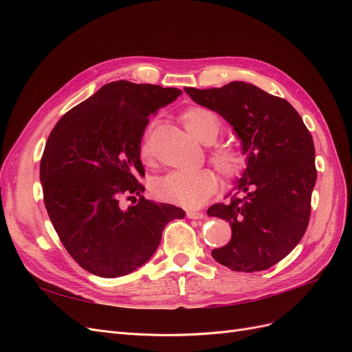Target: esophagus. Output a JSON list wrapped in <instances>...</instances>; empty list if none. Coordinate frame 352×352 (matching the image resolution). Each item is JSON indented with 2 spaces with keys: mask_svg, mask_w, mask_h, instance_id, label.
<instances>
[{
  "mask_svg": "<svg viewBox=\"0 0 352 352\" xmlns=\"http://www.w3.org/2000/svg\"><path fill=\"white\" fill-rule=\"evenodd\" d=\"M186 216H188V219H197V220L204 219V214H202V212H199V211H188Z\"/></svg>",
  "mask_w": 352,
  "mask_h": 352,
  "instance_id": "obj_1",
  "label": "esophagus"
}]
</instances>
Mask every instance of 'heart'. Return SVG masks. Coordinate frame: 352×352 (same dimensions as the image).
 Here are the masks:
<instances>
[{"label": "heart", "mask_w": 352, "mask_h": 352, "mask_svg": "<svg viewBox=\"0 0 352 352\" xmlns=\"http://www.w3.org/2000/svg\"><path fill=\"white\" fill-rule=\"evenodd\" d=\"M182 123L186 131L198 141L210 144L221 131L220 117L206 107H190L184 111ZM150 145L148 140L142 141L141 155L148 157ZM211 162L228 179L239 177L248 164V155L241 146L233 144H219L210 153ZM219 176L214 170L201 168L197 172H172L158 179L153 186V194L168 204L186 208H195L216 192Z\"/></svg>", "instance_id": "b5f03b06"}]
</instances>
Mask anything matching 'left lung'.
Here are the masks:
<instances>
[{
    "instance_id": "8db88e82",
    "label": "left lung",
    "mask_w": 352,
    "mask_h": 352,
    "mask_svg": "<svg viewBox=\"0 0 352 352\" xmlns=\"http://www.w3.org/2000/svg\"><path fill=\"white\" fill-rule=\"evenodd\" d=\"M185 92L226 119L248 155L230 202L207 211L232 228L229 243L212 250V258L235 272L269 269L300 243L310 221L317 179L313 136L289 102L251 83Z\"/></svg>"
}]
</instances>
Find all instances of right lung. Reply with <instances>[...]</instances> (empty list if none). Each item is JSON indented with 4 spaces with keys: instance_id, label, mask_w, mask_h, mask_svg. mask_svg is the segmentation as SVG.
Segmentation results:
<instances>
[{
    "instance_id": "right-lung-1",
    "label": "right lung",
    "mask_w": 352,
    "mask_h": 352,
    "mask_svg": "<svg viewBox=\"0 0 352 352\" xmlns=\"http://www.w3.org/2000/svg\"><path fill=\"white\" fill-rule=\"evenodd\" d=\"M180 94L110 82L63 116L48 136L41 158L47 212L72 258L95 276L132 273L151 258L167 223L185 216L182 208L145 199L140 182L145 127ZM122 196L134 206L123 210Z\"/></svg>"
}]
</instances>
